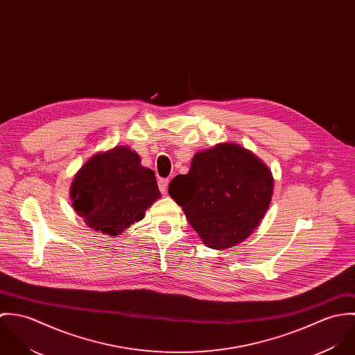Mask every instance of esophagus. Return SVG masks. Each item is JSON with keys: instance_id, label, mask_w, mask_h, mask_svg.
Listing matches in <instances>:
<instances>
[{"instance_id": "esophagus-1", "label": "esophagus", "mask_w": 355, "mask_h": 355, "mask_svg": "<svg viewBox=\"0 0 355 355\" xmlns=\"http://www.w3.org/2000/svg\"><path fill=\"white\" fill-rule=\"evenodd\" d=\"M168 184H169V180H168V179H159V180H158V189H159V191H161L162 194L166 193Z\"/></svg>"}]
</instances>
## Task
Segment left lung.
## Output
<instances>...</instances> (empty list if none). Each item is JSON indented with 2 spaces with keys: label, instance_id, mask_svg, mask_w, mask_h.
Instances as JSON below:
<instances>
[{
  "label": "left lung",
  "instance_id": "1",
  "mask_svg": "<svg viewBox=\"0 0 355 355\" xmlns=\"http://www.w3.org/2000/svg\"><path fill=\"white\" fill-rule=\"evenodd\" d=\"M168 191L203 243L224 250L257 228L272 200L273 178L250 150L218 144L197 153L189 173L173 178Z\"/></svg>",
  "mask_w": 355,
  "mask_h": 355
}]
</instances>
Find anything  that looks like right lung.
I'll return each instance as SVG.
<instances>
[{
    "mask_svg": "<svg viewBox=\"0 0 355 355\" xmlns=\"http://www.w3.org/2000/svg\"><path fill=\"white\" fill-rule=\"evenodd\" d=\"M161 197L154 172L127 146L94 154L75 175L71 200L86 224L102 234L120 235L145 216Z\"/></svg>",
    "mask_w": 355,
    "mask_h": 355,
    "instance_id": "obj_1",
    "label": "right lung"
}]
</instances>
